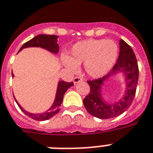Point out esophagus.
<instances>
[{"mask_svg": "<svg viewBox=\"0 0 153 153\" xmlns=\"http://www.w3.org/2000/svg\"><path fill=\"white\" fill-rule=\"evenodd\" d=\"M83 80V79H82L81 77H79V76H76V77H75L74 79V84H76L77 83H79V82L82 81Z\"/></svg>", "mask_w": 153, "mask_h": 153, "instance_id": "obj_1", "label": "esophagus"}]
</instances>
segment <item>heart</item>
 Listing matches in <instances>:
<instances>
[{
  "label": "heart",
  "mask_w": 153,
  "mask_h": 153,
  "mask_svg": "<svg viewBox=\"0 0 153 153\" xmlns=\"http://www.w3.org/2000/svg\"><path fill=\"white\" fill-rule=\"evenodd\" d=\"M118 53L119 48L113 40H84L73 45L69 57H63L62 64L72 72H76L78 65L84 63L86 74L98 79L106 75L113 69Z\"/></svg>",
  "instance_id": "b5f03b06"
}]
</instances>
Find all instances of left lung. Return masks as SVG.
Segmentation results:
<instances>
[{
    "mask_svg": "<svg viewBox=\"0 0 153 153\" xmlns=\"http://www.w3.org/2000/svg\"><path fill=\"white\" fill-rule=\"evenodd\" d=\"M119 45V57L111 71L102 78L88 81L91 91L84 99V105L91 115L99 119H110L123 113L131 106L135 95L139 73L137 59L131 46L124 40L120 39ZM119 73L124 76L125 94L118 101H106L102 95L103 86Z\"/></svg>",
    "mask_w": 153,
    "mask_h": 153,
    "instance_id": "left-lung-1",
    "label": "left lung"
}]
</instances>
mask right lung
<instances>
[{
	"instance_id": "1",
	"label": "right lung",
	"mask_w": 153,
	"mask_h": 153,
	"mask_svg": "<svg viewBox=\"0 0 153 153\" xmlns=\"http://www.w3.org/2000/svg\"><path fill=\"white\" fill-rule=\"evenodd\" d=\"M58 37L59 36H56V35H45V34H40V35H37L35 37H33V39H31L30 40L27 41L26 43H25L21 48L19 49V51H21L23 48H32V47H36V48H41L46 49L50 52L53 53V54H58L59 50V45L57 44L58 42ZM12 75V77H14L13 73L11 74ZM74 86V83L73 82H70V83H68V82H65L63 80H60L58 83V86H57V91L56 94H55V100L53 102V104L51 105V106L46 110L45 112H43V113H30L28 111L25 110L23 108H22L21 105H19V103L17 102V100L16 99L15 96V100H16V103L18 104L19 107L20 108V109L23 112L26 116H28L29 117L32 118V119L35 120L37 121H44L47 120H49L50 118L55 116V114L59 113V110H60V106H61L62 103L63 101V97H64V94L66 92V91L70 88L71 87Z\"/></svg>"
}]
</instances>
